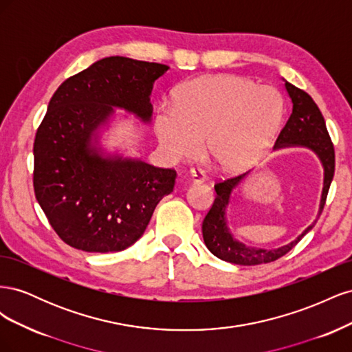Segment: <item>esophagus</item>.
<instances>
[{
    "label": "esophagus",
    "mask_w": 352,
    "mask_h": 352,
    "mask_svg": "<svg viewBox=\"0 0 352 352\" xmlns=\"http://www.w3.org/2000/svg\"><path fill=\"white\" fill-rule=\"evenodd\" d=\"M189 176H190V180H192L194 184H202L204 182L206 179V173L204 170L199 168V167H192L189 170Z\"/></svg>",
    "instance_id": "34e87169"
}]
</instances>
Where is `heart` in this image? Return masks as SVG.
Returning a JSON list of instances; mask_svg holds the SVG:
<instances>
[{
	"label": "heart",
	"mask_w": 352,
	"mask_h": 352,
	"mask_svg": "<svg viewBox=\"0 0 352 352\" xmlns=\"http://www.w3.org/2000/svg\"><path fill=\"white\" fill-rule=\"evenodd\" d=\"M285 116L280 92L235 74L188 80L175 94L173 110L155 117V133L176 158H192L204 142L221 168L248 167L267 151Z\"/></svg>",
	"instance_id": "heart-1"
}]
</instances>
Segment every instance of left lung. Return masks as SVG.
Returning a JSON list of instances; mask_svg holds the SVG:
<instances>
[{
	"instance_id": "8db88e82",
	"label": "left lung",
	"mask_w": 352,
	"mask_h": 352,
	"mask_svg": "<svg viewBox=\"0 0 352 352\" xmlns=\"http://www.w3.org/2000/svg\"><path fill=\"white\" fill-rule=\"evenodd\" d=\"M287 94L292 100V113L287 119L283 129L280 131L278 140H276L274 150L285 146H305L313 150L318 158L322 160L324 167V184L320 201V214L326 204V198L330 184L335 175V148L333 142L330 140L327 127L324 123V117L317 107L314 100L305 91L294 87L292 83L285 82ZM247 176V173L239 176H230L214 185L216 199L212 202L210 211L202 221V238L210 250L217 258L239 264V265H255L263 263H272L283 257L286 252H289L295 245L302 239V236L308 230H311L316 221L311 226H308L300 236L291 243L285 245L278 250H263V248H251L245 247L243 243L233 239L230 232L226 226V207L229 204L230 194L241 180Z\"/></svg>"
}]
</instances>
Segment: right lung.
Listing matches in <instances>:
<instances>
[{
	"instance_id": "1",
	"label": "right lung",
	"mask_w": 352,
	"mask_h": 352,
	"mask_svg": "<svg viewBox=\"0 0 352 352\" xmlns=\"http://www.w3.org/2000/svg\"><path fill=\"white\" fill-rule=\"evenodd\" d=\"M160 63L102 58L63 82L34 142L35 197L63 242L87 252H111L142 236L176 172L141 160L104 158L91 138L113 107L150 122Z\"/></svg>"
}]
</instances>
